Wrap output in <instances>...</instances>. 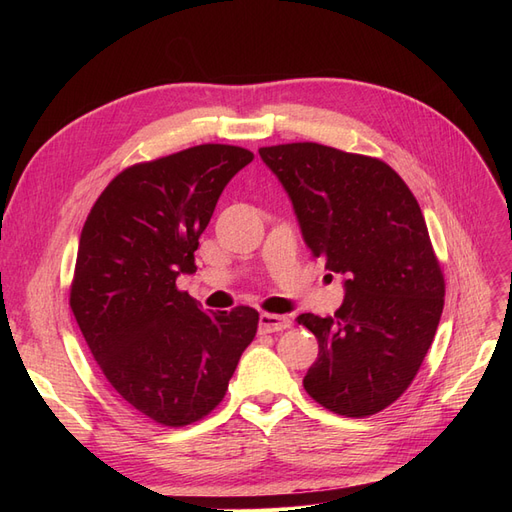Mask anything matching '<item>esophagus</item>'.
<instances>
[{
	"mask_svg": "<svg viewBox=\"0 0 512 512\" xmlns=\"http://www.w3.org/2000/svg\"><path fill=\"white\" fill-rule=\"evenodd\" d=\"M290 327L288 316H277V314H260L258 318V329L262 333H277Z\"/></svg>",
	"mask_w": 512,
	"mask_h": 512,
	"instance_id": "34e87169",
	"label": "esophagus"
}]
</instances>
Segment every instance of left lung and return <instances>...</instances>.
<instances>
[{"mask_svg":"<svg viewBox=\"0 0 512 512\" xmlns=\"http://www.w3.org/2000/svg\"><path fill=\"white\" fill-rule=\"evenodd\" d=\"M258 153L284 185L309 250L346 275L335 316L297 318L320 348L305 391L335 414H376L408 389L442 316L444 277L423 211L382 160L318 143Z\"/></svg>","mask_w":512,"mask_h":512,"instance_id":"left-lung-1","label":"left lung"}]
</instances>
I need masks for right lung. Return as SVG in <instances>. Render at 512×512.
I'll return each instance as SVG.
<instances>
[{"label": "right lung", "instance_id": "right-lung-1", "mask_svg": "<svg viewBox=\"0 0 512 512\" xmlns=\"http://www.w3.org/2000/svg\"><path fill=\"white\" fill-rule=\"evenodd\" d=\"M254 160L198 145L119 173L81 230L70 307L102 374L151 421L183 427L226 395L258 312H203L177 290L228 181Z\"/></svg>", "mask_w": 512, "mask_h": 512}]
</instances>
